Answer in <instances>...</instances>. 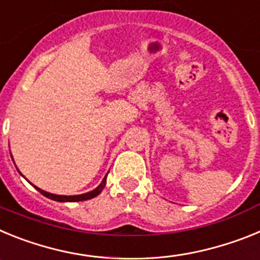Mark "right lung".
Wrapping results in <instances>:
<instances>
[{
    "mask_svg": "<svg viewBox=\"0 0 260 260\" xmlns=\"http://www.w3.org/2000/svg\"><path fill=\"white\" fill-rule=\"evenodd\" d=\"M105 183H107V176L104 177L103 182L100 183V185H99L95 190H92V191L86 192V194H82V195H71V197H66V195L50 194V192H47V191H44V190L39 189V187H36V186H35V187L39 190V192H40V194H43L44 197H47V198L52 199V201H57V202H80V201H88V199H92V198H95V197H98V195L100 194V192L103 191V189L105 187Z\"/></svg>",
    "mask_w": 260,
    "mask_h": 260,
    "instance_id": "obj_1",
    "label": "right lung"
}]
</instances>
